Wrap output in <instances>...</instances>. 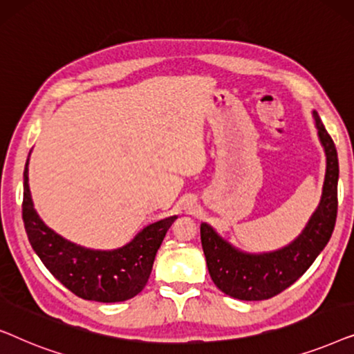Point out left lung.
I'll return each mask as SVG.
<instances>
[{
    "label": "left lung",
    "mask_w": 354,
    "mask_h": 354,
    "mask_svg": "<svg viewBox=\"0 0 354 354\" xmlns=\"http://www.w3.org/2000/svg\"><path fill=\"white\" fill-rule=\"evenodd\" d=\"M313 115L327 158L326 178L317 209L292 243L269 253H243L217 235L211 225L201 224V245L207 270L216 287L232 298L261 301L283 292L306 272L330 240L338 207V158L333 140L319 114L313 111Z\"/></svg>",
    "instance_id": "1"
}]
</instances>
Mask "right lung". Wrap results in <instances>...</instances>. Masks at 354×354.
I'll return each instance as SVG.
<instances>
[{"instance_id":"add662e5","label":"right lung","mask_w":354,"mask_h":354,"mask_svg":"<svg viewBox=\"0 0 354 354\" xmlns=\"http://www.w3.org/2000/svg\"><path fill=\"white\" fill-rule=\"evenodd\" d=\"M22 219L33 251L66 288L90 301L118 303L133 298L145 288L159 246L177 216L147 225L118 250L84 248L53 232L37 214L28 188L27 159Z\"/></svg>"}]
</instances>
